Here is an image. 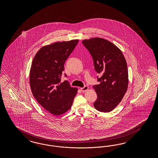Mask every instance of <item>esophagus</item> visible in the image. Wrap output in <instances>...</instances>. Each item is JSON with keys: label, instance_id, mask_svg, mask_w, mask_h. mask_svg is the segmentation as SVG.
Here are the masks:
<instances>
[{"label": "esophagus", "instance_id": "34e87169", "mask_svg": "<svg viewBox=\"0 0 158 158\" xmlns=\"http://www.w3.org/2000/svg\"><path fill=\"white\" fill-rule=\"evenodd\" d=\"M89 89V87L88 86H85L84 87H81V91H86L87 90Z\"/></svg>", "mask_w": 158, "mask_h": 158}]
</instances>
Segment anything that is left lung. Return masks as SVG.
I'll list each match as a JSON object with an SVG mask.
<instances>
[{"label":"left lung","instance_id":"1","mask_svg":"<svg viewBox=\"0 0 158 158\" xmlns=\"http://www.w3.org/2000/svg\"><path fill=\"white\" fill-rule=\"evenodd\" d=\"M94 61L96 72L101 75L100 84L93 86L97 94V110L109 112L123 99L129 84L128 69L122 51L114 43L101 38L82 40Z\"/></svg>","mask_w":158,"mask_h":158}]
</instances>
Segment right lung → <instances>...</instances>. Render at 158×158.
Masks as SVG:
<instances>
[{
	"instance_id": "add662e5",
	"label": "right lung",
	"mask_w": 158,
	"mask_h": 158,
	"mask_svg": "<svg viewBox=\"0 0 158 158\" xmlns=\"http://www.w3.org/2000/svg\"><path fill=\"white\" fill-rule=\"evenodd\" d=\"M79 42L78 39L44 46L35 54L29 73L33 96L39 104L55 116L69 110L77 92L68 81H61L64 65Z\"/></svg>"
}]
</instances>
